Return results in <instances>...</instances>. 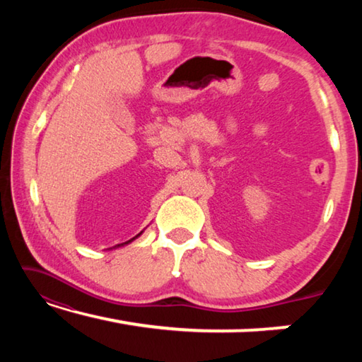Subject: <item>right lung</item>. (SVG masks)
Returning a JSON list of instances; mask_svg holds the SVG:
<instances>
[{"label": "right lung", "mask_w": 362, "mask_h": 362, "mask_svg": "<svg viewBox=\"0 0 362 362\" xmlns=\"http://www.w3.org/2000/svg\"><path fill=\"white\" fill-rule=\"evenodd\" d=\"M137 236H139V235H137ZM132 240H134V238H132ZM132 240H131V241H132Z\"/></svg>", "instance_id": "obj_1"}]
</instances>
